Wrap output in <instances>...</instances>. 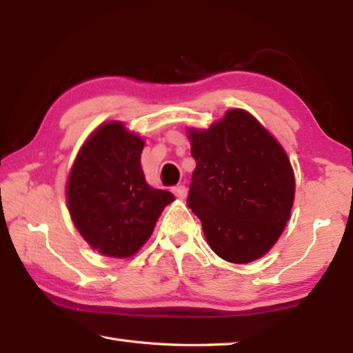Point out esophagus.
Returning a JSON list of instances; mask_svg holds the SVG:
<instances>
[{"mask_svg":"<svg viewBox=\"0 0 353 353\" xmlns=\"http://www.w3.org/2000/svg\"><path fill=\"white\" fill-rule=\"evenodd\" d=\"M172 194H174L177 199H185L186 194H188V190H186L185 185H177L172 188Z\"/></svg>","mask_w":353,"mask_h":353,"instance_id":"34e87169","label":"esophagus"}]
</instances>
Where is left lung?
Masks as SVG:
<instances>
[{"instance_id": "left-lung-1", "label": "left lung", "mask_w": 353, "mask_h": 353, "mask_svg": "<svg viewBox=\"0 0 353 353\" xmlns=\"http://www.w3.org/2000/svg\"><path fill=\"white\" fill-rule=\"evenodd\" d=\"M196 159L188 206L209 247L234 264L272 249L290 220L296 181L283 147L244 109L209 129H188Z\"/></svg>"}]
</instances>
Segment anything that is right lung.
Masks as SVG:
<instances>
[{
	"label": "right lung",
	"mask_w": 353,
	"mask_h": 353,
	"mask_svg": "<svg viewBox=\"0 0 353 353\" xmlns=\"http://www.w3.org/2000/svg\"><path fill=\"white\" fill-rule=\"evenodd\" d=\"M142 150L144 139L121 121L104 123L89 134L70 171L66 203L74 226L104 256L137 253L174 200L145 182Z\"/></svg>",
	"instance_id": "right-lung-1"
}]
</instances>
